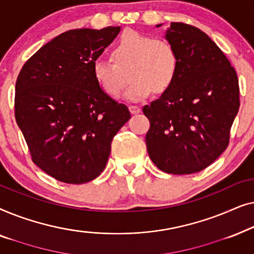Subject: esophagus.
<instances>
[{"label":"esophagus","mask_w":254,"mask_h":254,"mask_svg":"<svg viewBox=\"0 0 254 254\" xmlns=\"http://www.w3.org/2000/svg\"><path fill=\"white\" fill-rule=\"evenodd\" d=\"M129 111H130V113L136 114V113L140 112L141 109L137 105H129Z\"/></svg>","instance_id":"1"}]
</instances>
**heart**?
<instances>
[{
  "mask_svg": "<svg viewBox=\"0 0 254 254\" xmlns=\"http://www.w3.org/2000/svg\"><path fill=\"white\" fill-rule=\"evenodd\" d=\"M113 61L97 59L92 64L93 78L102 91L111 98H119L128 83L129 100L140 102L155 91L164 93L172 88L179 71V57L176 48L165 39L135 31L120 37L112 51Z\"/></svg>",
  "mask_w": 254,
  "mask_h": 254,
  "instance_id": "1",
  "label": "heart"
}]
</instances>
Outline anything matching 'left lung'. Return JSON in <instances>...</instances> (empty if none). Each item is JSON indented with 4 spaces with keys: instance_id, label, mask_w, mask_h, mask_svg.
Segmentation results:
<instances>
[{
    "instance_id": "1",
    "label": "left lung",
    "mask_w": 254,
    "mask_h": 254,
    "mask_svg": "<svg viewBox=\"0 0 254 254\" xmlns=\"http://www.w3.org/2000/svg\"><path fill=\"white\" fill-rule=\"evenodd\" d=\"M166 39L179 57L172 88L143 106L149 157L171 175L209 166L228 148L239 110L238 77L220 47L195 26L172 23Z\"/></svg>"
}]
</instances>
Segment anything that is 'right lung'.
Here are the masks:
<instances>
[{
  "label": "right lung",
  "mask_w": 254,
  "mask_h": 254,
  "mask_svg": "<svg viewBox=\"0 0 254 254\" xmlns=\"http://www.w3.org/2000/svg\"><path fill=\"white\" fill-rule=\"evenodd\" d=\"M119 26L76 29L44 45L20 69L15 118L37 166L59 182L84 184L105 169L111 142L130 118L105 95L92 64Z\"/></svg>",
  "instance_id": "1"
}]
</instances>
